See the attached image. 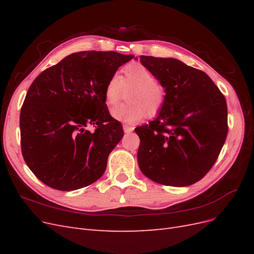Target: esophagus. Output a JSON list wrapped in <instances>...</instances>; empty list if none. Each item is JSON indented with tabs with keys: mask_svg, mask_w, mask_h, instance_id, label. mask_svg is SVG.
I'll return each instance as SVG.
<instances>
[{
	"mask_svg": "<svg viewBox=\"0 0 254 254\" xmlns=\"http://www.w3.org/2000/svg\"><path fill=\"white\" fill-rule=\"evenodd\" d=\"M123 128H124V131H125L126 133H129V132L133 131V129H134V127L129 126V125H127V124H125L124 126H123Z\"/></svg>",
	"mask_w": 254,
	"mask_h": 254,
	"instance_id": "obj_1",
	"label": "esophagus"
}]
</instances>
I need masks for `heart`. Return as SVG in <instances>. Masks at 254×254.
I'll list each match as a JSON object with an SVG mask.
<instances>
[{
  "label": "heart",
  "instance_id": "heart-1",
  "mask_svg": "<svg viewBox=\"0 0 254 254\" xmlns=\"http://www.w3.org/2000/svg\"><path fill=\"white\" fill-rule=\"evenodd\" d=\"M123 77L117 73L112 74L105 86L106 102L111 106L120 102L124 88L131 89L127 95L130 103L113 108L112 117L124 123H135L146 114L157 115L166 102V88L142 64H129L123 68Z\"/></svg>",
  "mask_w": 254,
  "mask_h": 254
}]
</instances>
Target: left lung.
Segmentation results:
<instances>
[{
  "label": "left lung",
  "instance_id": "1",
  "mask_svg": "<svg viewBox=\"0 0 254 254\" xmlns=\"http://www.w3.org/2000/svg\"><path fill=\"white\" fill-rule=\"evenodd\" d=\"M140 61L167 93L158 118L134 129L140 170L163 186H190L211 170L225 144L226 98L204 72L180 60L140 56Z\"/></svg>",
  "mask_w": 254,
  "mask_h": 254
}]
</instances>
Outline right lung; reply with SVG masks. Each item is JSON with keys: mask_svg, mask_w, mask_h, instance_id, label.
Segmentation results:
<instances>
[{"mask_svg": "<svg viewBox=\"0 0 254 254\" xmlns=\"http://www.w3.org/2000/svg\"><path fill=\"white\" fill-rule=\"evenodd\" d=\"M133 57L112 51L74 53L30 84L20 113L21 150L44 184L74 190L103 176L124 135L107 108L105 86Z\"/></svg>", "mask_w": 254, "mask_h": 254, "instance_id": "obj_1", "label": "right lung"}]
</instances>
